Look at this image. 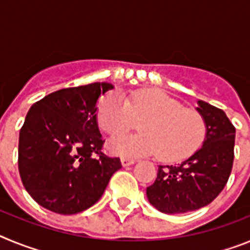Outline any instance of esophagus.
Masks as SVG:
<instances>
[{
  "instance_id": "1",
  "label": "esophagus",
  "mask_w": 250,
  "mask_h": 250,
  "mask_svg": "<svg viewBox=\"0 0 250 250\" xmlns=\"http://www.w3.org/2000/svg\"><path fill=\"white\" fill-rule=\"evenodd\" d=\"M134 163H135V160L131 158H121V164H123V167H130Z\"/></svg>"
}]
</instances>
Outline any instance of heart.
<instances>
[{
    "label": "heart",
    "instance_id": "obj_1",
    "mask_svg": "<svg viewBox=\"0 0 250 250\" xmlns=\"http://www.w3.org/2000/svg\"><path fill=\"white\" fill-rule=\"evenodd\" d=\"M99 125L117 136L141 121V134L112 139L109 149L115 155H158L167 163L184 160L202 146L207 124L199 111L183 107L176 99L156 89L135 91L129 98L119 92L106 95L100 101Z\"/></svg>",
    "mask_w": 250,
    "mask_h": 250
}]
</instances>
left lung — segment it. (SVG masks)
Masks as SVG:
<instances>
[{"instance_id":"left-lung-1","label":"left lung","mask_w":250,"mask_h":250,"mask_svg":"<svg viewBox=\"0 0 250 250\" xmlns=\"http://www.w3.org/2000/svg\"><path fill=\"white\" fill-rule=\"evenodd\" d=\"M207 124L203 146L178 165H160L146 188L150 204L165 214H182L210 204L224 189L234 160L235 127L223 110L198 101Z\"/></svg>"}]
</instances>
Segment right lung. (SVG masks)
Instances as JSON below:
<instances>
[{
  "label": "right lung",
  "mask_w": 250,
  "mask_h": 250,
  "mask_svg": "<svg viewBox=\"0 0 250 250\" xmlns=\"http://www.w3.org/2000/svg\"><path fill=\"white\" fill-rule=\"evenodd\" d=\"M109 83L61 89L35 103L20 130L19 171L35 202L71 215L103 196L120 159L106 156L98 126V101Z\"/></svg>",
  "instance_id": "obj_1"
}]
</instances>
